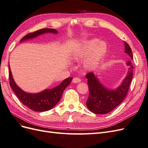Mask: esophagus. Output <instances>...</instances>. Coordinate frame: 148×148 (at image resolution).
I'll return each mask as SVG.
<instances>
[{"mask_svg": "<svg viewBox=\"0 0 148 148\" xmlns=\"http://www.w3.org/2000/svg\"><path fill=\"white\" fill-rule=\"evenodd\" d=\"M80 82H81V79H80V78H78V77H76V78H73V80H72V82L73 83H79Z\"/></svg>", "mask_w": 148, "mask_h": 148, "instance_id": "obj_1", "label": "esophagus"}]
</instances>
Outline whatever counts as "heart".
<instances>
[{
  "instance_id": "obj_1",
  "label": "heart",
  "mask_w": 148,
  "mask_h": 148,
  "mask_svg": "<svg viewBox=\"0 0 148 148\" xmlns=\"http://www.w3.org/2000/svg\"><path fill=\"white\" fill-rule=\"evenodd\" d=\"M107 52V46L103 42L97 39L84 41L81 47L74 53V59L77 61L84 59V68L88 70H95L99 66Z\"/></svg>"
}]
</instances>
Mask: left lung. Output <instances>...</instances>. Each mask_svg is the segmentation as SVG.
Listing matches in <instances>:
<instances>
[{
	"label": "left lung",
	"instance_id": "1",
	"mask_svg": "<svg viewBox=\"0 0 148 148\" xmlns=\"http://www.w3.org/2000/svg\"><path fill=\"white\" fill-rule=\"evenodd\" d=\"M124 44L125 52L133 60V53L130 47L126 42H124ZM126 65L128 66L126 77L120 86L114 89L106 88L93 73L86 75L89 90L86 106L92 112L97 114H107L114 110L123 101L127 95L133 78V66L131 61H128Z\"/></svg>",
	"mask_w": 148,
	"mask_h": 148
}]
</instances>
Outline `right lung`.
I'll return each mask as SVG.
<instances>
[{"label":"right lung","mask_w":148,"mask_h":148,"mask_svg":"<svg viewBox=\"0 0 148 148\" xmlns=\"http://www.w3.org/2000/svg\"><path fill=\"white\" fill-rule=\"evenodd\" d=\"M47 33L57 34V31L51 28L39 29L26 35L21 39L20 42L26 40L32 39L39 35ZM8 69L10 85L12 90L14 91L22 104L31 110L36 112H44L52 109L59 102L64 89L69 86L73 79L72 78H66L59 86L52 89H46L45 90L38 93H29L22 90L16 84L13 78L10 65H8Z\"/></svg>","instance_id":"1"}]
</instances>
